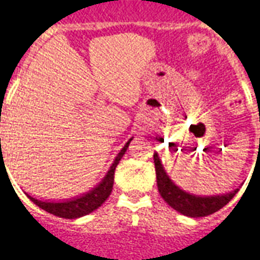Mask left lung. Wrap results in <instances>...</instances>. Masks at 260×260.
Returning <instances> with one entry per match:
<instances>
[{"mask_svg": "<svg viewBox=\"0 0 260 260\" xmlns=\"http://www.w3.org/2000/svg\"><path fill=\"white\" fill-rule=\"evenodd\" d=\"M153 161H155L157 189L161 198L166 200L168 206L189 218H202V216L214 214L223 208L235 196L236 192L239 191V188H236L227 193H220V195H193L175 184L174 180L168 176L164 170V166L157 152L153 153Z\"/></svg>", "mask_w": 260, "mask_h": 260, "instance_id": "1", "label": "left lung"}]
</instances>
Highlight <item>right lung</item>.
I'll return each mask as SVG.
<instances>
[{"instance_id": "1", "label": "right lung", "mask_w": 260, "mask_h": 260, "mask_svg": "<svg viewBox=\"0 0 260 260\" xmlns=\"http://www.w3.org/2000/svg\"><path fill=\"white\" fill-rule=\"evenodd\" d=\"M134 137H131L129 140L126 141L125 145H124L121 151L117 153V156L113 160L112 166L109 167L108 172L105 175L103 180L93 187L92 189H89L85 193H81L80 196H76V198H71V199L67 200H41L37 199L35 196L26 193V196L29 199L39 206L40 208H42L46 212H49L52 215H56L58 218L64 219H77L81 218V216H85V215L93 212L94 210H97L101 204L104 203L105 200L108 199V196L111 195L112 188H113V180H115V170L119 161L121 160V157L124 156V153L126 152L128 147H129V143L132 141ZM1 140V139H0Z\"/></svg>"}]
</instances>
